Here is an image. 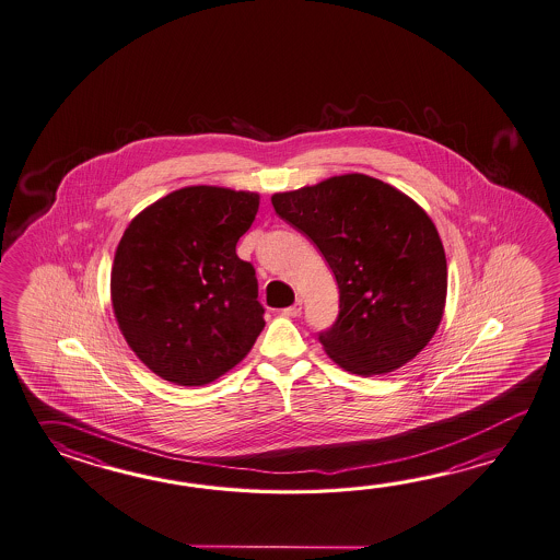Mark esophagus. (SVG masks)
<instances>
[{"label": "esophagus", "mask_w": 560, "mask_h": 560, "mask_svg": "<svg viewBox=\"0 0 560 560\" xmlns=\"http://www.w3.org/2000/svg\"><path fill=\"white\" fill-rule=\"evenodd\" d=\"M301 311H303V301L299 299L295 305H291V307L283 308V315H285V317H299V315H301Z\"/></svg>", "instance_id": "esophagus-1"}]
</instances>
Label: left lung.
I'll use <instances>...</instances> for the list:
<instances>
[{
    "label": "left lung",
    "mask_w": 560,
    "mask_h": 560,
    "mask_svg": "<svg viewBox=\"0 0 560 560\" xmlns=\"http://www.w3.org/2000/svg\"><path fill=\"white\" fill-rule=\"evenodd\" d=\"M305 233L339 285V317L319 332L325 353L354 375H385L427 347L443 319L446 259L422 207L363 173L271 197Z\"/></svg>",
    "instance_id": "left-lung-1"
}]
</instances>
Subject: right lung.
<instances>
[{
	"label": "right lung",
	"mask_w": 560,
	"mask_h": 560,
	"mask_svg": "<svg viewBox=\"0 0 560 560\" xmlns=\"http://www.w3.org/2000/svg\"><path fill=\"white\" fill-rule=\"evenodd\" d=\"M259 195L194 185L127 225L112 267L115 319L161 378L201 387L252 351L265 327L252 262L237 257Z\"/></svg>",
	"instance_id": "add662e5"
}]
</instances>
